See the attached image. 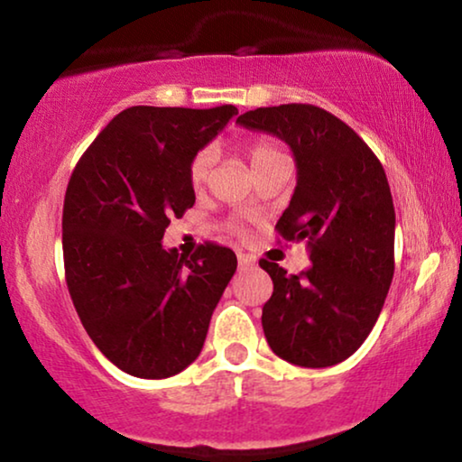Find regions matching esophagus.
<instances>
[{
  "label": "esophagus",
  "instance_id": "1",
  "mask_svg": "<svg viewBox=\"0 0 462 462\" xmlns=\"http://www.w3.org/2000/svg\"><path fill=\"white\" fill-rule=\"evenodd\" d=\"M237 261H239V267H253L254 265V256H250V254H242V253H239L237 254Z\"/></svg>",
  "mask_w": 462,
  "mask_h": 462
}]
</instances>
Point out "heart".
<instances>
[{"mask_svg": "<svg viewBox=\"0 0 462 462\" xmlns=\"http://www.w3.org/2000/svg\"><path fill=\"white\" fill-rule=\"evenodd\" d=\"M275 154H282V152H280L278 148H275L273 143L267 142V140H256V142L250 143V148H248V157H250V165H253V170H254V167H259L263 161L275 157ZM212 161H214L212 151L197 152L193 161H190L189 180H190V184H193L195 189H201L203 184L208 182L209 170H212Z\"/></svg>", "mask_w": 462, "mask_h": 462, "instance_id": "1", "label": "heart"}]
</instances>
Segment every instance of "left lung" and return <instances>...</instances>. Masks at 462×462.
I'll return each instance as SVG.
<instances>
[{"instance_id": "left-lung-1", "label": "left lung", "mask_w": 462, "mask_h": 462, "mask_svg": "<svg viewBox=\"0 0 462 462\" xmlns=\"http://www.w3.org/2000/svg\"><path fill=\"white\" fill-rule=\"evenodd\" d=\"M245 129L291 146L297 187L278 229L305 242L311 267L289 275L259 265L273 292L263 305V331L275 355L299 367H331L355 355L374 328L394 273V206L371 148L331 112L310 104L256 107Z\"/></svg>"}]
</instances>
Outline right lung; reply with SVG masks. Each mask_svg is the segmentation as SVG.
<instances>
[{
    "label": "right lung",
    "mask_w": 462,
    "mask_h": 462,
    "mask_svg": "<svg viewBox=\"0 0 462 462\" xmlns=\"http://www.w3.org/2000/svg\"><path fill=\"white\" fill-rule=\"evenodd\" d=\"M237 114L134 106L95 137L63 201L65 282L82 327L125 374L161 380L199 356L237 269L225 245L165 250L167 225L195 203L190 161Z\"/></svg>",
    "instance_id": "obj_1"
}]
</instances>
